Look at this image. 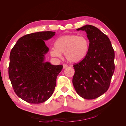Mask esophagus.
Wrapping results in <instances>:
<instances>
[{"label":"esophagus","instance_id":"obj_1","mask_svg":"<svg viewBox=\"0 0 126 126\" xmlns=\"http://www.w3.org/2000/svg\"><path fill=\"white\" fill-rule=\"evenodd\" d=\"M68 67V64H63V68H64H64Z\"/></svg>","mask_w":126,"mask_h":126}]
</instances>
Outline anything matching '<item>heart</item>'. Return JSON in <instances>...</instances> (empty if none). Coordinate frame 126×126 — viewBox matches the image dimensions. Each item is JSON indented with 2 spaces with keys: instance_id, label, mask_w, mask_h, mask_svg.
I'll use <instances>...</instances> for the list:
<instances>
[{
  "instance_id": "1",
  "label": "heart",
  "mask_w": 126,
  "mask_h": 126,
  "mask_svg": "<svg viewBox=\"0 0 126 126\" xmlns=\"http://www.w3.org/2000/svg\"><path fill=\"white\" fill-rule=\"evenodd\" d=\"M89 49V40L85 36L67 35L60 37L57 40L55 48L51 49L52 57L61 58L62 53L71 63H78L84 59Z\"/></svg>"
}]
</instances>
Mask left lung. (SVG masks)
I'll list each match as a JSON object with an SVG mask.
<instances>
[{"label":"left lung","mask_w":126,"mask_h":126,"mask_svg":"<svg viewBox=\"0 0 126 126\" xmlns=\"http://www.w3.org/2000/svg\"><path fill=\"white\" fill-rule=\"evenodd\" d=\"M77 30L86 32L89 49L86 58L74 65L72 83L80 96L94 99L109 88L115 70V52L109 38L96 27L87 25Z\"/></svg>","instance_id":"left-lung-1"}]
</instances>
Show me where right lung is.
Here are the masks:
<instances>
[{
  "mask_svg": "<svg viewBox=\"0 0 126 126\" xmlns=\"http://www.w3.org/2000/svg\"><path fill=\"white\" fill-rule=\"evenodd\" d=\"M55 35L52 32L28 34L20 38L11 50L8 74L11 85L17 96L29 104H40L51 96L63 68L45 62L49 51L45 41Z\"/></svg>",
  "mask_w": 126,
  "mask_h": 126,
  "instance_id": "right-lung-1",
  "label": "right lung"
}]
</instances>
